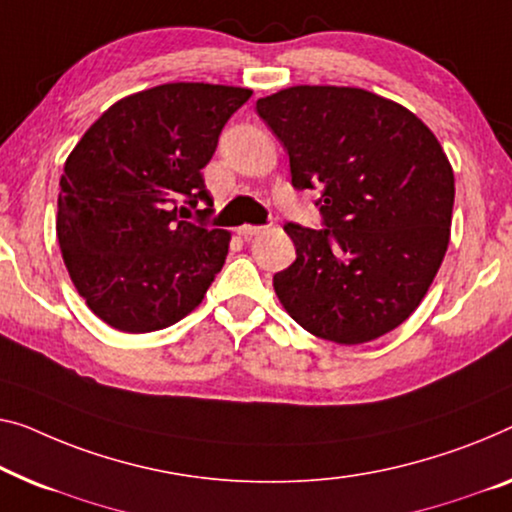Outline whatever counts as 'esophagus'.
Here are the masks:
<instances>
[{"label": "esophagus", "mask_w": 512, "mask_h": 512, "mask_svg": "<svg viewBox=\"0 0 512 512\" xmlns=\"http://www.w3.org/2000/svg\"><path fill=\"white\" fill-rule=\"evenodd\" d=\"M264 230H266V227H262V225H241L239 234L243 236V239H253V236L262 234Z\"/></svg>", "instance_id": "obj_1"}]
</instances>
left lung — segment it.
I'll list each match as a JSON object with an SVG mask.
<instances>
[{
  "instance_id": "left-lung-1",
  "label": "left lung",
  "mask_w": 512,
  "mask_h": 512,
  "mask_svg": "<svg viewBox=\"0 0 512 512\" xmlns=\"http://www.w3.org/2000/svg\"><path fill=\"white\" fill-rule=\"evenodd\" d=\"M296 190L322 188V227L287 223L292 266L273 276L305 331L361 345L423 301L451 236L453 167L414 112L356 87H289L257 101Z\"/></svg>"
}]
</instances>
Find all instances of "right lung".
I'll list each match as a JSON object with an SVG mask.
<instances>
[{
  "label": "right lung",
  "mask_w": 512,
  "mask_h": 512,
  "mask_svg": "<svg viewBox=\"0 0 512 512\" xmlns=\"http://www.w3.org/2000/svg\"><path fill=\"white\" fill-rule=\"evenodd\" d=\"M250 89L172 82L121 98L64 165L57 239L94 315L124 333L177 324L223 269L230 234L181 220L211 204L202 167Z\"/></svg>",
  "instance_id": "1"
}]
</instances>
